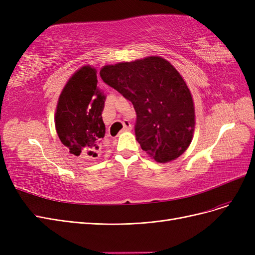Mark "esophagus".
Here are the masks:
<instances>
[{
    "label": "esophagus",
    "instance_id": "obj_1",
    "mask_svg": "<svg viewBox=\"0 0 255 255\" xmlns=\"http://www.w3.org/2000/svg\"><path fill=\"white\" fill-rule=\"evenodd\" d=\"M132 129V125L128 120H125L123 121V129L122 130H130Z\"/></svg>",
    "mask_w": 255,
    "mask_h": 255
}]
</instances>
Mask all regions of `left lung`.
Segmentation results:
<instances>
[{"label": "left lung", "mask_w": 255, "mask_h": 255, "mask_svg": "<svg viewBox=\"0 0 255 255\" xmlns=\"http://www.w3.org/2000/svg\"><path fill=\"white\" fill-rule=\"evenodd\" d=\"M100 75L132 102L136 139L143 151L157 163L182 155L194 134L195 107L186 83L169 61L146 57L105 66Z\"/></svg>", "instance_id": "1"}]
</instances>
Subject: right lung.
Returning a JSON list of instances; mask_svg holds the SVG:
<instances>
[{
	"label": "right lung",
	"instance_id": "1",
	"mask_svg": "<svg viewBox=\"0 0 255 255\" xmlns=\"http://www.w3.org/2000/svg\"><path fill=\"white\" fill-rule=\"evenodd\" d=\"M97 84L96 69L83 67L68 81L59 96L56 132L60 141L76 156H98L100 143L105 136L102 119L105 96Z\"/></svg>",
	"mask_w": 255,
	"mask_h": 255
}]
</instances>
